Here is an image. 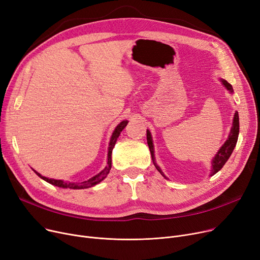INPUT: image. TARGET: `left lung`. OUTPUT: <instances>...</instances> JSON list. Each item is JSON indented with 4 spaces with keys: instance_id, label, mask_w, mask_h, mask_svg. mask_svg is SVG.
Wrapping results in <instances>:
<instances>
[{
    "instance_id": "1",
    "label": "left lung",
    "mask_w": 260,
    "mask_h": 260,
    "mask_svg": "<svg viewBox=\"0 0 260 260\" xmlns=\"http://www.w3.org/2000/svg\"><path fill=\"white\" fill-rule=\"evenodd\" d=\"M220 81L222 82V84H223L225 86V89L231 93L233 94L234 93V90H233V86L231 83H229L226 80L224 79H220ZM238 135H239V115H238V112L236 111L234 114V118H233V125H232V128H231V131H230V134L228 137V140L224 142V144L222 145L220 147V149L218 150V152L215 154L214 158L212 159V170H211V175L209 176H214L215 174H217V172L224 166V164L228 162V159L230 158L235 146H236L237 144V140H238ZM147 143H148V146H149V150H150V153H151V157H152V162L155 166V168L157 169V171L159 172L160 175H162L165 179H168L165 175L164 172L162 171V169L159 168V166L156 164L155 162V157H154V146H153V141H152V135H151V132L147 129Z\"/></svg>"
}]
</instances>
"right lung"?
Returning a JSON list of instances; mask_svg holds the SVG:
<instances>
[{
  "label": "right lung",
  "instance_id": "add662e5",
  "mask_svg": "<svg viewBox=\"0 0 260 260\" xmlns=\"http://www.w3.org/2000/svg\"><path fill=\"white\" fill-rule=\"evenodd\" d=\"M128 120H121L118 125L115 127L112 135H111L110 139V143H109V147H108V162H107V166L96 176L90 178L89 180L83 181V182H68V181H63V180H56V179H49L46 177H43L39 172H37L35 169H32L37 176H39L42 180L46 181L47 183L55 185V186L61 187V188H71V189H84V188H89V187H93L95 186L96 184L101 183L104 179L107 178L108 174L111 170V166H112V150L115 146V143L119 137L120 132L123 130L127 126Z\"/></svg>",
  "mask_w": 260,
  "mask_h": 260
}]
</instances>
